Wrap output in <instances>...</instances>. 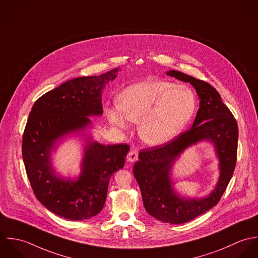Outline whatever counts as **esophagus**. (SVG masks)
Returning a JSON list of instances; mask_svg holds the SVG:
<instances>
[{
  "instance_id": "esophagus-1",
  "label": "esophagus",
  "mask_w": 258,
  "mask_h": 258,
  "mask_svg": "<svg viewBox=\"0 0 258 258\" xmlns=\"http://www.w3.org/2000/svg\"><path fill=\"white\" fill-rule=\"evenodd\" d=\"M138 155H139L138 151H137L136 149H132V150L130 151V153L127 154L126 158H127V160H128V161L134 162V161H136V160L138 159Z\"/></svg>"
}]
</instances>
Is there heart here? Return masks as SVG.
Wrapping results in <instances>:
<instances>
[{"instance_id": "1", "label": "heart", "mask_w": 258, "mask_h": 258, "mask_svg": "<svg viewBox=\"0 0 258 258\" xmlns=\"http://www.w3.org/2000/svg\"><path fill=\"white\" fill-rule=\"evenodd\" d=\"M197 109V97L185 85L162 80H148L124 89L117 105L105 108L108 121L126 128L139 121V135L151 146H160L175 138Z\"/></svg>"}]
</instances>
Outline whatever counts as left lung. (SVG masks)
Returning <instances> with one entry per match:
<instances>
[{"instance_id": "8db88e82", "label": "left lung", "mask_w": 258, "mask_h": 258, "mask_svg": "<svg viewBox=\"0 0 258 258\" xmlns=\"http://www.w3.org/2000/svg\"><path fill=\"white\" fill-rule=\"evenodd\" d=\"M166 75L194 86L200 97V108L188 131L167 144L143 150L134 165V174L148 213L160 221L180 224L205 213L221 199L235 168L238 127L218 92L208 83L173 70ZM202 140L211 141L216 148L221 170L218 184L204 199L181 198L172 187L171 167L184 149Z\"/></svg>"}]
</instances>
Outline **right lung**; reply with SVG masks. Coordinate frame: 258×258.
Segmentation results:
<instances>
[{"label":"right lung","mask_w":258,"mask_h":258,"mask_svg":"<svg viewBox=\"0 0 258 258\" xmlns=\"http://www.w3.org/2000/svg\"><path fill=\"white\" fill-rule=\"evenodd\" d=\"M117 72L68 81L38 99L30 112L22 145L27 175L39 202L60 217L85 220L101 212L111 175L124 165L127 145L104 146L91 139L78 179L57 177L50 159L57 140L84 131L92 123L89 116L103 114L102 91Z\"/></svg>","instance_id":"right-lung-1"}]
</instances>
